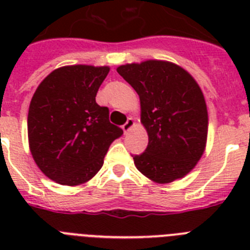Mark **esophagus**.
<instances>
[{"mask_svg":"<svg viewBox=\"0 0 250 250\" xmlns=\"http://www.w3.org/2000/svg\"><path fill=\"white\" fill-rule=\"evenodd\" d=\"M134 125H135V121H134V119H132V118H127L126 123H125V124H124V125H123L124 132L126 134V132L129 131V130L131 129V127L134 126Z\"/></svg>","mask_w":250,"mask_h":250,"instance_id":"esophagus-1","label":"esophagus"}]
</instances>
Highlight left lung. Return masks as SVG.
<instances>
[{
    "label": "left lung",
    "mask_w": 250,
    "mask_h": 250,
    "mask_svg": "<svg viewBox=\"0 0 250 250\" xmlns=\"http://www.w3.org/2000/svg\"><path fill=\"white\" fill-rule=\"evenodd\" d=\"M118 72L138 92L149 135L145 151L132 155L135 167L163 184L187 175L207 143L208 111L198 83L184 68L156 60L123 65Z\"/></svg>",
    "instance_id": "1"
}]
</instances>
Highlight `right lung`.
<instances>
[{"label":"right lung","mask_w":250,"mask_h":250,"mask_svg":"<svg viewBox=\"0 0 250 250\" xmlns=\"http://www.w3.org/2000/svg\"><path fill=\"white\" fill-rule=\"evenodd\" d=\"M107 74L106 66L60 67L32 96L27 118L31 154L41 171L59 184L90 180L112 141L124 134L110 123L109 107L95 99Z\"/></svg>","instance_id":"obj_1"}]
</instances>
